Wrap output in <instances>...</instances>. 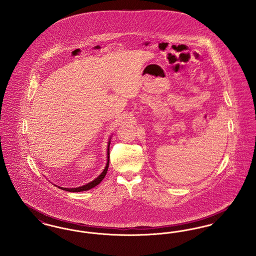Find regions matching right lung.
<instances>
[{"label":"right lung","mask_w":256,"mask_h":256,"mask_svg":"<svg viewBox=\"0 0 256 256\" xmlns=\"http://www.w3.org/2000/svg\"><path fill=\"white\" fill-rule=\"evenodd\" d=\"M110 140H111V137L110 138V141L108 143V161H106V165L104 167V170L102 172V174L96 178L94 180H92L91 182L87 183L86 185H82L80 187H76V188H64V187H60V186H58V188H60L64 191H67V192H82V191H87V190H90L92 188H94L95 186H97L98 184H100V182L104 178L108 170V165H110Z\"/></svg>","instance_id":"1"}]
</instances>
